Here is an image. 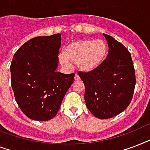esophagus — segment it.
<instances>
[{
  "instance_id": "1",
  "label": "esophagus",
  "mask_w": 150,
  "mask_h": 150,
  "mask_svg": "<svg viewBox=\"0 0 150 150\" xmlns=\"http://www.w3.org/2000/svg\"><path fill=\"white\" fill-rule=\"evenodd\" d=\"M80 76H79V75L78 74H76V75H75V76H74V80H75V81H80Z\"/></svg>"
}]
</instances>
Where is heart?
Segmentation results:
<instances>
[{"label": "heart", "instance_id": "1", "mask_svg": "<svg viewBox=\"0 0 150 150\" xmlns=\"http://www.w3.org/2000/svg\"><path fill=\"white\" fill-rule=\"evenodd\" d=\"M107 52V44L103 40L81 39L67 45L64 55L59 57V61L65 67H70V62L76 63L80 70L88 73L96 70L103 64Z\"/></svg>", "mask_w": 150, "mask_h": 150}]
</instances>
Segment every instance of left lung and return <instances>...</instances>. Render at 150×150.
I'll list each match as a JSON object with an SVG mask.
<instances>
[{
	"label": "left lung",
	"instance_id": "obj_1",
	"mask_svg": "<svg viewBox=\"0 0 150 150\" xmlns=\"http://www.w3.org/2000/svg\"><path fill=\"white\" fill-rule=\"evenodd\" d=\"M109 53L103 64L92 72H79L83 82L84 100L97 118L109 119L125 111L132 101L135 73L128 50L111 36L103 33Z\"/></svg>",
	"mask_w": 150,
	"mask_h": 150
}]
</instances>
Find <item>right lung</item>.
Wrapping results in <instances>:
<instances>
[{
	"label": "right lung",
	"instance_id": "obj_1",
	"mask_svg": "<svg viewBox=\"0 0 150 150\" xmlns=\"http://www.w3.org/2000/svg\"><path fill=\"white\" fill-rule=\"evenodd\" d=\"M61 34L37 37L15 53L10 71L17 104L33 120L46 121L59 111L75 74L57 72Z\"/></svg>",
	"mask_w": 150,
	"mask_h": 150
}]
</instances>
